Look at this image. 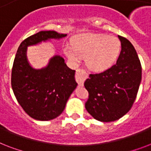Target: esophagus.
Here are the masks:
<instances>
[{
    "mask_svg": "<svg viewBox=\"0 0 151 151\" xmlns=\"http://www.w3.org/2000/svg\"><path fill=\"white\" fill-rule=\"evenodd\" d=\"M88 77V73L83 69H78L76 71V81L80 86H82L84 85V82L87 79Z\"/></svg>",
    "mask_w": 151,
    "mask_h": 151,
    "instance_id": "34e87169",
    "label": "esophagus"
}]
</instances>
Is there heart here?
Here are the masks:
<instances>
[{
    "mask_svg": "<svg viewBox=\"0 0 151 151\" xmlns=\"http://www.w3.org/2000/svg\"><path fill=\"white\" fill-rule=\"evenodd\" d=\"M122 50V43L115 36L106 34H84L73 41V47L66 45L64 53L73 63L85 57L88 67L94 71L107 70L116 63Z\"/></svg>",
    "mask_w": 151,
    "mask_h": 151,
    "instance_id": "obj_1",
    "label": "heart"
}]
</instances>
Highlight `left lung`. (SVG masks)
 Segmentation results:
<instances>
[{
	"instance_id": "left-lung-1",
	"label": "left lung",
	"mask_w": 151,
	"mask_h": 151,
	"mask_svg": "<svg viewBox=\"0 0 151 151\" xmlns=\"http://www.w3.org/2000/svg\"><path fill=\"white\" fill-rule=\"evenodd\" d=\"M122 50L115 65L85 81L88 92L85 108L95 119L110 122L129 112L138 92L142 67L138 55L129 40L118 36Z\"/></svg>"
}]
</instances>
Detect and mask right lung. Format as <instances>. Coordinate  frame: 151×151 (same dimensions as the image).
Returning a JSON list of instances; mask_svg holds the SVG:
<instances>
[{"instance_id": "1", "label": "right lung", "mask_w": 151, "mask_h": 151, "mask_svg": "<svg viewBox=\"0 0 151 151\" xmlns=\"http://www.w3.org/2000/svg\"><path fill=\"white\" fill-rule=\"evenodd\" d=\"M67 34L54 30L40 31L20 44L12 70V88L24 111L34 119L49 121L61 114L75 89V70L66 66L60 55L51 58L48 66L34 69L27 60V47Z\"/></svg>"}]
</instances>
